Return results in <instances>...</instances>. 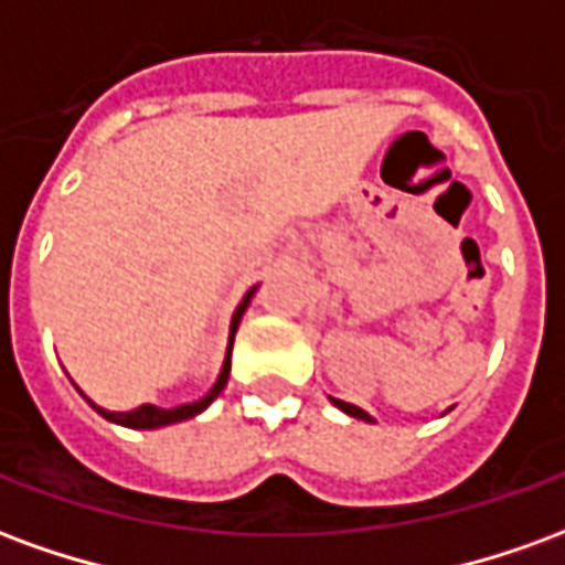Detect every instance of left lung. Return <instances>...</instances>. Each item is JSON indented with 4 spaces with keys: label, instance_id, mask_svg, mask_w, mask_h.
<instances>
[{
    "label": "left lung",
    "instance_id": "8db88e82",
    "mask_svg": "<svg viewBox=\"0 0 565 565\" xmlns=\"http://www.w3.org/2000/svg\"><path fill=\"white\" fill-rule=\"evenodd\" d=\"M332 399V396H330ZM332 405H335V408H342L344 415H351V417H360V420H369V424H372V417L366 415V412H363V408H356V405H351V403H342V399H332Z\"/></svg>",
    "mask_w": 565,
    "mask_h": 565
}]
</instances>
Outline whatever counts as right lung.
Masks as SVG:
<instances>
[{
	"label": "right lung",
	"instance_id": "right-lung-1",
	"mask_svg": "<svg viewBox=\"0 0 565 565\" xmlns=\"http://www.w3.org/2000/svg\"><path fill=\"white\" fill-rule=\"evenodd\" d=\"M250 296L254 290H247L245 299H242V306L235 308L233 315V327H230V348H226V360H223V369L217 381H214V387L209 391V396H202L199 403H190V405H178V408H157V405H141L136 412H105L99 405H93L90 399L87 403L105 417V420H111V424H120V426H129V429H157V426H169V424H178V420H186V417H196L199 412H205L214 399H217V393L226 387V379H230V354H233V339H235V330H238V320L245 315L247 302H250Z\"/></svg>",
	"mask_w": 565,
	"mask_h": 565
}]
</instances>
